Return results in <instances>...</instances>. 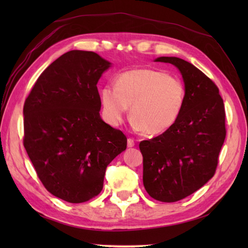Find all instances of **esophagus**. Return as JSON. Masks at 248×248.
Segmentation results:
<instances>
[{"label": "esophagus", "instance_id": "34e87169", "mask_svg": "<svg viewBox=\"0 0 248 248\" xmlns=\"http://www.w3.org/2000/svg\"><path fill=\"white\" fill-rule=\"evenodd\" d=\"M127 146H128L129 148L133 147L134 146V140L131 139V138H129L128 140H127Z\"/></svg>", "mask_w": 248, "mask_h": 248}]
</instances>
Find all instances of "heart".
I'll list each match as a JSON object with an SVG mask.
<instances>
[{"label": "heart", "mask_w": 248, "mask_h": 248, "mask_svg": "<svg viewBox=\"0 0 248 248\" xmlns=\"http://www.w3.org/2000/svg\"><path fill=\"white\" fill-rule=\"evenodd\" d=\"M107 121L117 126L130 106L131 124L148 136L169 130L175 124L185 101L183 81L153 68H137L120 73L115 87L100 91Z\"/></svg>", "instance_id": "obj_1"}]
</instances>
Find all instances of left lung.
<instances>
[{"label":"left lung","mask_w":248,"mask_h":248,"mask_svg":"<svg viewBox=\"0 0 248 248\" xmlns=\"http://www.w3.org/2000/svg\"><path fill=\"white\" fill-rule=\"evenodd\" d=\"M155 61L170 63L181 72L185 101L169 130L140 142L142 182L150 197L172 202L196 192L214 176L227 134L226 111L218 88L196 66L176 57Z\"/></svg>","instance_id":"obj_1"}]
</instances>
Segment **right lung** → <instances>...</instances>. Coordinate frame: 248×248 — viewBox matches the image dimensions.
<instances>
[{"label": "right lung", "instance_id": "add662e5", "mask_svg": "<svg viewBox=\"0 0 248 248\" xmlns=\"http://www.w3.org/2000/svg\"><path fill=\"white\" fill-rule=\"evenodd\" d=\"M110 63L93 51L70 50L36 80L24 106V146L41 183L79 204L101 192L107 167L127 138L102 121L97 89Z\"/></svg>", "mask_w": 248, "mask_h": 248}]
</instances>
